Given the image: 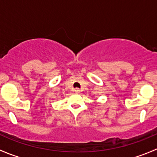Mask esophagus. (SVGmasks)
I'll use <instances>...</instances> for the list:
<instances>
[{
  "label": "esophagus",
  "mask_w": 157,
  "mask_h": 157,
  "mask_svg": "<svg viewBox=\"0 0 157 157\" xmlns=\"http://www.w3.org/2000/svg\"><path fill=\"white\" fill-rule=\"evenodd\" d=\"M74 92H75V93H78L79 92H80V90H79L78 88H76L75 90H74Z\"/></svg>",
  "instance_id": "obj_1"
}]
</instances>
